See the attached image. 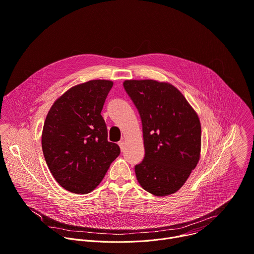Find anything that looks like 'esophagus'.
<instances>
[{
    "label": "esophagus",
    "mask_w": 254,
    "mask_h": 254,
    "mask_svg": "<svg viewBox=\"0 0 254 254\" xmlns=\"http://www.w3.org/2000/svg\"><path fill=\"white\" fill-rule=\"evenodd\" d=\"M118 144H119V146H120V148H121V151H124V148H125V142L122 140V141H120Z\"/></svg>",
    "instance_id": "esophagus-1"
}]
</instances>
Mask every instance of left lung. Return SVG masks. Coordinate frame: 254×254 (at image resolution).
Masks as SVG:
<instances>
[{"label":"left lung","instance_id":"8db88e82","mask_svg":"<svg viewBox=\"0 0 254 254\" xmlns=\"http://www.w3.org/2000/svg\"><path fill=\"white\" fill-rule=\"evenodd\" d=\"M123 85L142 121L145 157L135 166L137 180L155 196L171 195L184 185L199 162V117L168 82L125 80Z\"/></svg>","mask_w":254,"mask_h":254}]
</instances>
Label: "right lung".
<instances>
[{"instance_id": "obj_1", "label": "right lung", "mask_w": 254, "mask_h": 254, "mask_svg": "<svg viewBox=\"0 0 254 254\" xmlns=\"http://www.w3.org/2000/svg\"><path fill=\"white\" fill-rule=\"evenodd\" d=\"M113 86L110 80H90L62 94L45 119L42 149L46 163L66 190L93 191L103 180L120 148L107 140L101 111Z\"/></svg>"}]
</instances>
